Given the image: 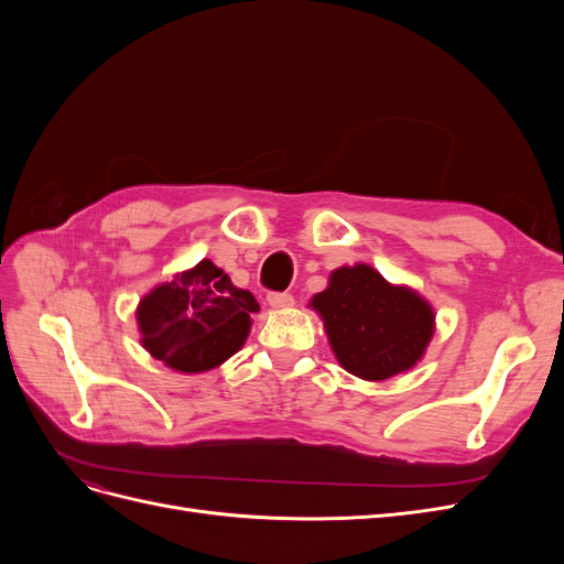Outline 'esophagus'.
<instances>
[{
	"label": "esophagus",
	"instance_id": "34e87169",
	"mask_svg": "<svg viewBox=\"0 0 564 564\" xmlns=\"http://www.w3.org/2000/svg\"><path fill=\"white\" fill-rule=\"evenodd\" d=\"M268 305H270V308H275V311L292 308L294 296L286 294V292H272V294H268Z\"/></svg>",
	"mask_w": 564,
	"mask_h": 564
}]
</instances>
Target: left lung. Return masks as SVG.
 <instances>
[{"label": "left lung", "mask_w": 564, "mask_h": 564, "mask_svg": "<svg viewBox=\"0 0 564 564\" xmlns=\"http://www.w3.org/2000/svg\"><path fill=\"white\" fill-rule=\"evenodd\" d=\"M338 365L365 381L412 369L435 334V311L406 284H390L367 263L340 265L311 299Z\"/></svg>", "instance_id": "left-lung-1"}]
</instances>
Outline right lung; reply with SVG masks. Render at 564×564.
I'll return each instance as SVG.
<instances>
[{"label": "right lung", "mask_w": 564, "mask_h": 564, "mask_svg": "<svg viewBox=\"0 0 564 564\" xmlns=\"http://www.w3.org/2000/svg\"><path fill=\"white\" fill-rule=\"evenodd\" d=\"M259 303L209 259L152 286L139 301L141 346L181 373L224 365L245 346Z\"/></svg>", "instance_id": "add662e5"}]
</instances>
